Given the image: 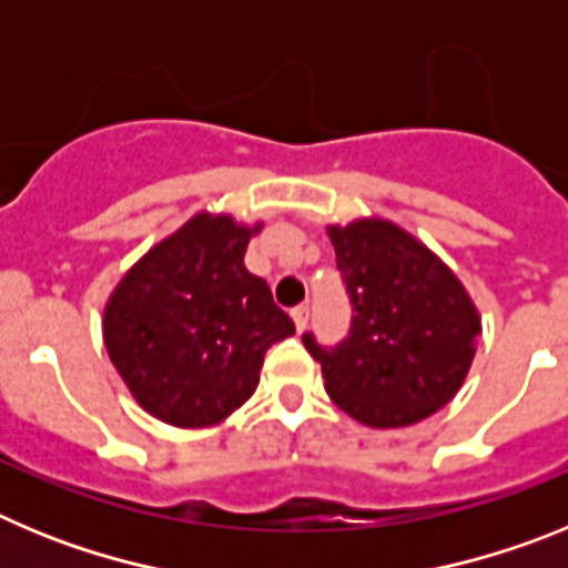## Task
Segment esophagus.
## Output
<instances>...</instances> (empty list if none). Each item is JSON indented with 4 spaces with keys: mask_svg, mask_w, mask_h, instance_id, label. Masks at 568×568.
<instances>
[{
    "mask_svg": "<svg viewBox=\"0 0 568 568\" xmlns=\"http://www.w3.org/2000/svg\"><path fill=\"white\" fill-rule=\"evenodd\" d=\"M293 321H295V329H298V333H304V329H307V324H310V307H307V304H298V307L293 310Z\"/></svg>",
    "mask_w": 568,
    "mask_h": 568,
    "instance_id": "34e87169",
    "label": "esophagus"
}]
</instances>
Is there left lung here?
<instances>
[{
    "label": "left lung",
    "instance_id": "left-lung-1",
    "mask_svg": "<svg viewBox=\"0 0 568 568\" xmlns=\"http://www.w3.org/2000/svg\"><path fill=\"white\" fill-rule=\"evenodd\" d=\"M329 241L353 307L349 333L335 346L301 335L329 398L378 429L429 418L469 373L478 310L453 270L393 222L329 227Z\"/></svg>",
    "mask_w": 568,
    "mask_h": 568
}]
</instances>
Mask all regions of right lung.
Listing matches in <instances>:
<instances>
[{
	"instance_id": "1",
	"label": "right lung",
	"mask_w": 568,
	"mask_h": 568,
	"mask_svg": "<svg viewBox=\"0 0 568 568\" xmlns=\"http://www.w3.org/2000/svg\"><path fill=\"white\" fill-rule=\"evenodd\" d=\"M195 215L155 244L104 310V346L133 398L164 424L213 426L258 386L264 353L295 333L267 281L244 267L250 235Z\"/></svg>"
}]
</instances>
